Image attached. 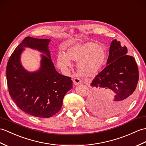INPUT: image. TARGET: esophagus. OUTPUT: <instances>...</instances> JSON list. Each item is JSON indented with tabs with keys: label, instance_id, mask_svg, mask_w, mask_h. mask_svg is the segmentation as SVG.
<instances>
[{
	"label": "esophagus",
	"instance_id": "34e87169",
	"mask_svg": "<svg viewBox=\"0 0 146 146\" xmlns=\"http://www.w3.org/2000/svg\"><path fill=\"white\" fill-rule=\"evenodd\" d=\"M73 81V83L74 84H79L81 83V80L79 78H77V77L74 78Z\"/></svg>",
	"mask_w": 146,
	"mask_h": 146
}]
</instances>
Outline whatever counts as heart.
<instances>
[{
  "label": "heart",
  "instance_id": "obj_1",
  "mask_svg": "<svg viewBox=\"0 0 146 146\" xmlns=\"http://www.w3.org/2000/svg\"><path fill=\"white\" fill-rule=\"evenodd\" d=\"M70 60H79L78 68L83 72L91 73L96 72L102 66L105 60V53L103 49L95 43L78 44L68 49L66 55L58 54V65L62 70H66L71 65Z\"/></svg>",
  "mask_w": 146,
  "mask_h": 146
}]
</instances>
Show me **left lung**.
<instances>
[{
	"mask_svg": "<svg viewBox=\"0 0 146 146\" xmlns=\"http://www.w3.org/2000/svg\"><path fill=\"white\" fill-rule=\"evenodd\" d=\"M126 46L111 42L107 66L91 83L89 102L96 113L103 116L120 113L133 101L139 80V70L134 58L127 55Z\"/></svg>",
	"mask_w": 146,
	"mask_h": 146,
	"instance_id": "1",
	"label": "left lung"
}]
</instances>
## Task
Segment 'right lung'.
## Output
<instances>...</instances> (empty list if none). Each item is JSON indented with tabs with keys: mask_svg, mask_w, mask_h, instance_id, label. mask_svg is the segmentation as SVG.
I'll use <instances>...</instances> for the list:
<instances>
[{
	"mask_svg": "<svg viewBox=\"0 0 146 146\" xmlns=\"http://www.w3.org/2000/svg\"><path fill=\"white\" fill-rule=\"evenodd\" d=\"M50 40L27 36L10 56L6 68L9 93L20 110L35 117L47 118L58 113L63 98L73 87L70 77L56 72L51 59L48 45ZM25 47L40 50L41 66L29 72L20 63V55Z\"/></svg>",
	"mask_w": 146,
	"mask_h": 146,
	"instance_id": "right-lung-1",
	"label": "right lung"
}]
</instances>
